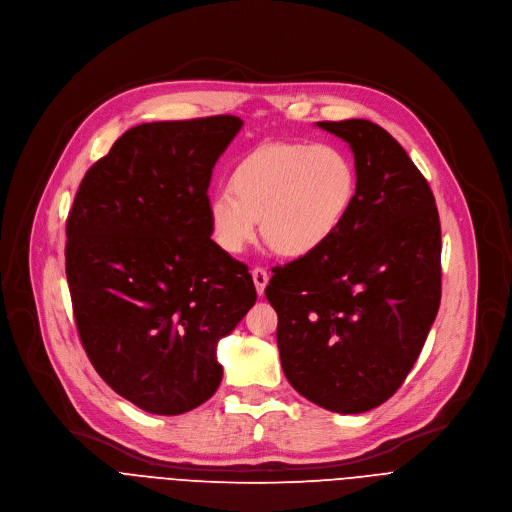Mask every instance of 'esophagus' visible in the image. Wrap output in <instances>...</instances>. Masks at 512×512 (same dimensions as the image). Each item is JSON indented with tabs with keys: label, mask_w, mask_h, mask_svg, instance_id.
<instances>
[{
	"label": "esophagus",
	"mask_w": 512,
	"mask_h": 512,
	"mask_svg": "<svg viewBox=\"0 0 512 512\" xmlns=\"http://www.w3.org/2000/svg\"><path fill=\"white\" fill-rule=\"evenodd\" d=\"M251 276H253V282H255V290H257V294H259V296H263L265 286H267V282H269V274H267V271H265L263 267H255V269L251 271Z\"/></svg>",
	"instance_id": "1"
}]
</instances>
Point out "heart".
<instances>
[{
    "label": "heart",
    "mask_w": 512,
    "mask_h": 512,
    "mask_svg": "<svg viewBox=\"0 0 512 512\" xmlns=\"http://www.w3.org/2000/svg\"><path fill=\"white\" fill-rule=\"evenodd\" d=\"M356 164L335 144H265L238 162L232 189L210 199L216 243L241 253L259 230L282 255L323 247L350 212Z\"/></svg>",
    "instance_id": "1"
}]
</instances>
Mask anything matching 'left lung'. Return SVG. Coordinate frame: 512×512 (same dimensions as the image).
<instances>
[{
	"label": "left lung",
	"instance_id": "left-lung-1",
	"mask_svg": "<svg viewBox=\"0 0 512 512\" xmlns=\"http://www.w3.org/2000/svg\"><path fill=\"white\" fill-rule=\"evenodd\" d=\"M317 125L354 152V201L323 247L274 269L265 296L290 385L329 412L362 414L401 387L436 319L440 220L428 181L383 127Z\"/></svg>",
	"mask_w": 512,
	"mask_h": 512
}]
</instances>
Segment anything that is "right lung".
Wrapping results in <instances>:
<instances>
[{
	"label": "right lung",
	"mask_w": 512,
	"mask_h": 512,
	"mask_svg": "<svg viewBox=\"0 0 512 512\" xmlns=\"http://www.w3.org/2000/svg\"><path fill=\"white\" fill-rule=\"evenodd\" d=\"M243 121L131 127L90 166L67 216L65 276L82 346L115 393L158 416L208 401L218 342L257 300L212 241V168Z\"/></svg>",
	"instance_id": "1"
}]
</instances>
